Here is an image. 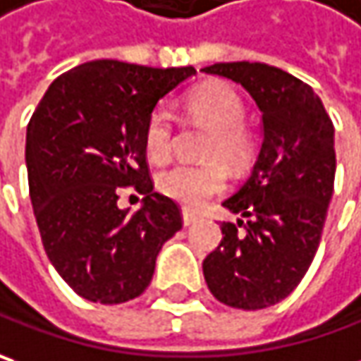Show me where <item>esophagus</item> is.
<instances>
[{
    "mask_svg": "<svg viewBox=\"0 0 361 361\" xmlns=\"http://www.w3.org/2000/svg\"><path fill=\"white\" fill-rule=\"evenodd\" d=\"M181 218H183V226H194L197 220H200V216H197V214H194V212H190V210L181 212Z\"/></svg>",
    "mask_w": 361,
    "mask_h": 361,
    "instance_id": "1",
    "label": "esophagus"
}]
</instances>
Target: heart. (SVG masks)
Returning a JSON list of instances; mask_svg holds the SVG:
<instances>
[{"label": "heart", "mask_w": 361, "mask_h": 361, "mask_svg": "<svg viewBox=\"0 0 361 361\" xmlns=\"http://www.w3.org/2000/svg\"><path fill=\"white\" fill-rule=\"evenodd\" d=\"M183 109L190 117L210 127L206 157H220L238 169L252 161L257 139L243 125L244 102L230 85L212 80L192 88L183 99ZM143 143L147 157L153 161H164L171 153L173 118L165 109H155L149 115ZM220 159L171 165L157 176V188L164 196L180 202L181 206L197 208L226 188V167Z\"/></svg>", "instance_id": "heart-1"}]
</instances>
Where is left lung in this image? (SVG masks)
Here are the masks:
<instances>
[{
	"label": "left lung",
	"instance_id": "obj_1",
	"mask_svg": "<svg viewBox=\"0 0 361 361\" xmlns=\"http://www.w3.org/2000/svg\"><path fill=\"white\" fill-rule=\"evenodd\" d=\"M202 71L240 85L262 113L250 176L222 202L240 218L222 222L204 279L220 303L264 309L289 297L317 252L336 180L334 123L313 88L281 68L218 62Z\"/></svg>",
	"mask_w": 361,
	"mask_h": 361
}]
</instances>
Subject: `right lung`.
<instances>
[{"label": "right lung", "instance_id": "right-lung-1", "mask_svg": "<svg viewBox=\"0 0 361 361\" xmlns=\"http://www.w3.org/2000/svg\"><path fill=\"white\" fill-rule=\"evenodd\" d=\"M194 74L92 60L60 74L30 118L25 165L42 243L58 274L92 303L139 297L181 228L178 204L153 192L143 133L157 102ZM121 185L144 194L133 214L118 208Z\"/></svg>", "mask_w": 361, "mask_h": 361}]
</instances>
